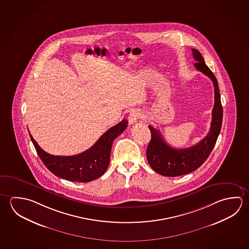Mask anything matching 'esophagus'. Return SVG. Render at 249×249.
Listing matches in <instances>:
<instances>
[{
	"label": "esophagus",
	"instance_id": "esophagus-1",
	"mask_svg": "<svg viewBox=\"0 0 249 249\" xmlns=\"http://www.w3.org/2000/svg\"><path fill=\"white\" fill-rule=\"evenodd\" d=\"M141 117V114H140L139 112H137V111H132L131 112L130 114H129V123L131 124H135L137 121H138V119Z\"/></svg>",
	"mask_w": 249,
	"mask_h": 249
}]
</instances>
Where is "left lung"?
<instances>
[{
  "label": "left lung",
  "instance_id": "1",
  "mask_svg": "<svg viewBox=\"0 0 249 249\" xmlns=\"http://www.w3.org/2000/svg\"><path fill=\"white\" fill-rule=\"evenodd\" d=\"M196 60L194 66L197 71L209 77L214 86V107L213 119L208 135L196 145L186 148H172L166 142L160 131L149 125L151 140L146 150L148 163L158 174L165 177H178L187 174L199 168L212 152L221 129L223 108L217 79L209 67L205 65L200 53L192 49Z\"/></svg>",
  "mask_w": 249,
  "mask_h": 249
}]
</instances>
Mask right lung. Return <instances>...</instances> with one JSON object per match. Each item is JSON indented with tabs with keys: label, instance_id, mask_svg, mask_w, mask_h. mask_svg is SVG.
I'll return each mask as SVG.
<instances>
[{
	"label": "right lung",
	"instance_id": "add662e5",
	"mask_svg": "<svg viewBox=\"0 0 249 249\" xmlns=\"http://www.w3.org/2000/svg\"><path fill=\"white\" fill-rule=\"evenodd\" d=\"M127 121L123 120L101 135L91 148L84 152L69 156H53L45 152L30 134L40 159L52 173L72 182L88 183L104 174L109 165L111 148L114 139L124 132Z\"/></svg>",
	"mask_w": 249,
	"mask_h": 249
}]
</instances>
